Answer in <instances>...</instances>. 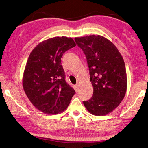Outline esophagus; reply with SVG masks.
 <instances>
[{"mask_svg":"<svg viewBox=\"0 0 148 148\" xmlns=\"http://www.w3.org/2000/svg\"><path fill=\"white\" fill-rule=\"evenodd\" d=\"M74 90H75V91H76V92H77L78 91V90H79V85L77 84H75V85H74Z\"/></svg>","mask_w":148,"mask_h":148,"instance_id":"34e87169","label":"esophagus"}]
</instances>
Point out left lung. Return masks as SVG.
I'll return each instance as SVG.
<instances>
[{
	"mask_svg": "<svg viewBox=\"0 0 148 148\" xmlns=\"http://www.w3.org/2000/svg\"><path fill=\"white\" fill-rule=\"evenodd\" d=\"M86 57L93 95L83 103L88 112L98 116L112 112L121 103L127 90L125 63L110 41L99 35L75 38Z\"/></svg>",
	"mask_w": 148,
	"mask_h": 148,
	"instance_id": "1",
	"label": "left lung"
}]
</instances>
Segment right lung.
I'll return each instance as SVG.
<instances>
[{"mask_svg": "<svg viewBox=\"0 0 148 148\" xmlns=\"http://www.w3.org/2000/svg\"><path fill=\"white\" fill-rule=\"evenodd\" d=\"M75 46L71 38L54 37L33 50L24 71L23 88L35 107L49 115L63 112L75 92L66 81L61 58Z\"/></svg>", "mask_w": 148, "mask_h": 148, "instance_id": "obj_1", "label": "right lung"}]
</instances>
